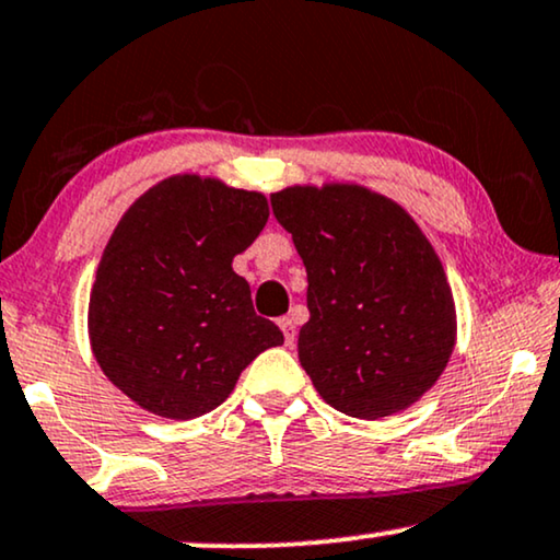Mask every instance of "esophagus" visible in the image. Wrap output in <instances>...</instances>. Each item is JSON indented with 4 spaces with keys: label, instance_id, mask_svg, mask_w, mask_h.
Wrapping results in <instances>:
<instances>
[{
    "label": "esophagus",
    "instance_id": "esophagus-1",
    "mask_svg": "<svg viewBox=\"0 0 560 560\" xmlns=\"http://www.w3.org/2000/svg\"><path fill=\"white\" fill-rule=\"evenodd\" d=\"M279 327H281V332H284V342H287V346H292L294 338H296L294 319H292V317H279Z\"/></svg>",
    "mask_w": 560,
    "mask_h": 560
}]
</instances>
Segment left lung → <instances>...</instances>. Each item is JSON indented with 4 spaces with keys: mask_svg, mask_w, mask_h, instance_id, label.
Segmentation results:
<instances>
[{
    "mask_svg": "<svg viewBox=\"0 0 560 560\" xmlns=\"http://www.w3.org/2000/svg\"><path fill=\"white\" fill-rule=\"evenodd\" d=\"M307 268L300 363L327 405L378 420L422 397L456 346L441 258L415 220L363 186L271 194Z\"/></svg>",
    "mask_w": 560,
    "mask_h": 560,
    "instance_id": "8db88e82",
    "label": "left lung"
}]
</instances>
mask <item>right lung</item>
Segmentation results:
<instances>
[{
  "label": "right lung",
  "mask_w": 560,
  "mask_h": 560,
  "mask_svg": "<svg viewBox=\"0 0 560 560\" xmlns=\"http://www.w3.org/2000/svg\"><path fill=\"white\" fill-rule=\"evenodd\" d=\"M266 220L264 194L189 174L155 184L122 214L96 268L89 338L104 376L136 405L202 417L253 358L284 342L233 271Z\"/></svg>",
  "instance_id": "1"
}]
</instances>
